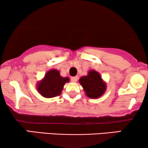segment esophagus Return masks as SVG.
Wrapping results in <instances>:
<instances>
[{
  "label": "esophagus",
  "mask_w": 148,
  "mask_h": 148,
  "mask_svg": "<svg viewBox=\"0 0 148 148\" xmlns=\"http://www.w3.org/2000/svg\"><path fill=\"white\" fill-rule=\"evenodd\" d=\"M71 82H76L77 80V76H75V77H72L71 78Z\"/></svg>",
  "instance_id": "34e87169"
}]
</instances>
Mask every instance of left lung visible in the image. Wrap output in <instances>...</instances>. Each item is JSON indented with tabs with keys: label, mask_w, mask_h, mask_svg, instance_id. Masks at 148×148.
Segmentation results:
<instances>
[{
	"label": "left lung",
	"mask_w": 148,
	"mask_h": 148,
	"mask_svg": "<svg viewBox=\"0 0 148 148\" xmlns=\"http://www.w3.org/2000/svg\"><path fill=\"white\" fill-rule=\"evenodd\" d=\"M79 82L84 88L86 95L90 98H98L106 92V84L100 74L95 70L89 71L86 76L81 77Z\"/></svg>",
	"instance_id": "left-lung-1"
}]
</instances>
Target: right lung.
<instances>
[{"mask_svg": "<svg viewBox=\"0 0 148 148\" xmlns=\"http://www.w3.org/2000/svg\"><path fill=\"white\" fill-rule=\"evenodd\" d=\"M69 78L60 76L59 71L50 69L40 82L36 88L39 94L46 98H51L60 95L66 83L69 82Z\"/></svg>", "mask_w": 148, "mask_h": 148, "instance_id": "add662e5", "label": "right lung"}]
</instances>
